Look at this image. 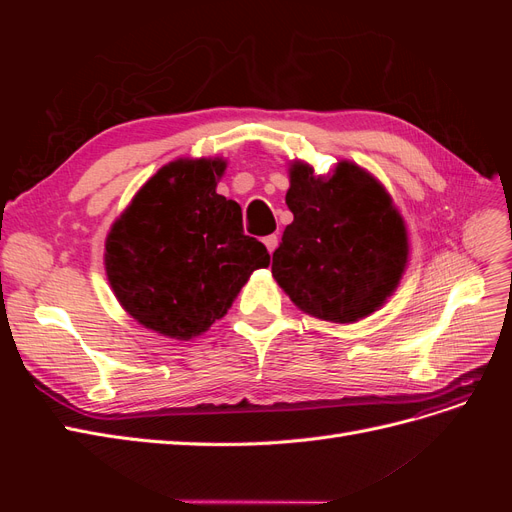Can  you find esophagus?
<instances>
[{"instance_id": "esophagus-1", "label": "esophagus", "mask_w": 512, "mask_h": 512, "mask_svg": "<svg viewBox=\"0 0 512 512\" xmlns=\"http://www.w3.org/2000/svg\"><path fill=\"white\" fill-rule=\"evenodd\" d=\"M262 241H265L269 254H273V252H275V247H277V237H275V235H269V237H265Z\"/></svg>"}]
</instances>
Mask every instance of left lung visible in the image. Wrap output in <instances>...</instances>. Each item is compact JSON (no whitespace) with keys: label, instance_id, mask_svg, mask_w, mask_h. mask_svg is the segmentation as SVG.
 I'll use <instances>...</instances> for the list:
<instances>
[{"label":"left lung","instance_id":"1","mask_svg":"<svg viewBox=\"0 0 512 512\" xmlns=\"http://www.w3.org/2000/svg\"><path fill=\"white\" fill-rule=\"evenodd\" d=\"M286 205L294 220L271 273L294 305L342 324L376 312L408 260L404 220L382 185L350 162H339L331 179L297 162Z\"/></svg>","mask_w":512,"mask_h":512}]
</instances>
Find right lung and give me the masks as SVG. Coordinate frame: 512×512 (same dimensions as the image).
Returning <instances> with one entry per match:
<instances>
[{"mask_svg":"<svg viewBox=\"0 0 512 512\" xmlns=\"http://www.w3.org/2000/svg\"><path fill=\"white\" fill-rule=\"evenodd\" d=\"M226 162L160 168L106 237V275L147 329L190 339L220 320L269 252L243 232L241 207L215 192Z\"/></svg>","mask_w":512,"mask_h":512,"instance_id":"obj_1","label":"right lung"}]
</instances>
